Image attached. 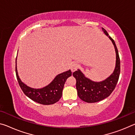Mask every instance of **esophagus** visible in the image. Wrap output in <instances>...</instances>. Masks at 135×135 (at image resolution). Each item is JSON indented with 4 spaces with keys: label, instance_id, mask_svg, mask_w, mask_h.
Masks as SVG:
<instances>
[{
    "label": "esophagus",
    "instance_id": "obj_1",
    "mask_svg": "<svg viewBox=\"0 0 135 135\" xmlns=\"http://www.w3.org/2000/svg\"><path fill=\"white\" fill-rule=\"evenodd\" d=\"M79 67V64L76 62H73L71 64V70L72 72L75 71Z\"/></svg>",
    "mask_w": 135,
    "mask_h": 135
}]
</instances>
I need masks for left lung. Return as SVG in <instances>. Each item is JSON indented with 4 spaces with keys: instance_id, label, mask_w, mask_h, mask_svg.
I'll list each match as a JSON object with an SVG mask.
<instances>
[{
    "instance_id": "1",
    "label": "left lung",
    "mask_w": 135,
    "mask_h": 135,
    "mask_svg": "<svg viewBox=\"0 0 135 135\" xmlns=\"http://www.w3.org/2000/svg\"><path fill=\"white\" fill-rule=\"evenodd\" d=\"M102 30L114 44L116 52V64L113 73L102 82H94L86 78L80 70L73 73V76L76 80V89L79 97L87 103L98 102L109 97L114 90L120 74V59L116 44L114 40L109 36L106 30L103 27Z\"/></svg>"
}]
</instances>
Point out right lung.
I'll use <instances>...</instances> for the list:
<instances>
[{"instance_id":"right-lung-1","label":"right lung","mask_w":135,"mask_h":135,"mask_svg":"<svg viewBox=\"0 0 135 135\" xmlns=\"http://www.w3.org/2000/svg\"><path fill=\"white\" fill-rule=\"evenodd\" d=\"M16 73L18 84L25 94L33 101L44 105L53 104L59 101L62 94L65 81L72 74L71 70H69L57 75L47 86L40 89H34L21 82L18 75L16 62Z\"/></svg>"}]
</instances>
